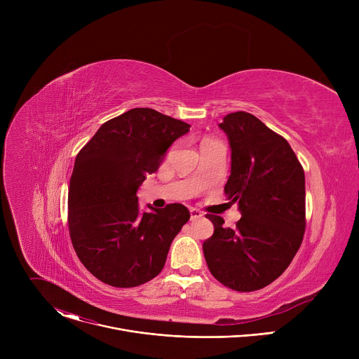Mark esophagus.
<instances>
[{
  "instance_id": "obj_1",
  "label": "esophagus",
  "mask_w": 359,
  "mask_h": 359,
  "mask_svg": "<svg viewBox=\"0 0 359 359\" xmlns=\"http://www.w3.org/2000/svg\"><path fill=\"white\" fill-rule=\"evenodd\" d=\"M201 217H203V213H201L200 210H197V209H194V208L190 209V220H191V222L198 220V219H201Z\"/></svg>"
}]
</instances>
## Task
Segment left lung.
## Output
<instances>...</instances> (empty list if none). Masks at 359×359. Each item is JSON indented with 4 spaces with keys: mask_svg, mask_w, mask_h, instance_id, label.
Instances as JSON below:
<instances>
[{
    "mask_svg": "<svg viewBox=\"0 0 359 359\" xmlns=\"http://www.w3.org/2000/svg\"><path fill=\"white\" fill-rule=\"evenodd\" d=\"M231 169L224 193L241 219L224 227L208 215L215 233L203 243L210 273L236 291H255L292 262L305 230V176L288 142L247 112L223 118Z\"/></svg>",
    "mask_w": 359,
    "mask_h": 359,
    "instance_id": "8db88e82",
    "label": "left lung"
}]
</instances>
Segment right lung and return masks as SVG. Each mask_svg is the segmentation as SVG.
Segmentation results:
<instances>
[{"label": "right lung", "instance_id": "add662e5", "mask_svg": "<svg viewBox=\"0 0 359 359\" xmlns=\"http://www.w3.org/2000/svg\"><path fill=\"white\" fill-rule=\"evenodd\" d=\"M189 123L150 108L130 109L102 125L78 153L69 182L68 224L86 270L102 283L130 288L155 278L173 238L189 222L179 203L142 212L137 190L159 169Z\"/></svg>", "mask_w": 359, "mask_h": 359}]
</instances>
